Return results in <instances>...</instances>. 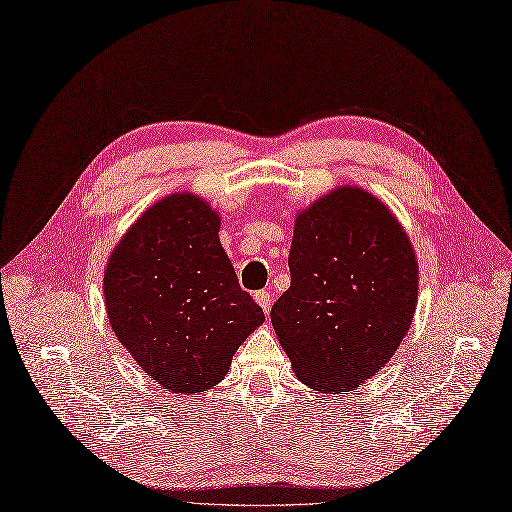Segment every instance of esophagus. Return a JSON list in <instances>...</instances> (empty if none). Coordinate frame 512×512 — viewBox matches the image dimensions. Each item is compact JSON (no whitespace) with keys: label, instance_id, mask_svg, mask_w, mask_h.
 Listing matches in <instances>:
<instances>
[{"label":"esophagus","instance_id":"obj_1","mask_svg":"<svg viewBox=\"0 0 512 512\" xmlns=\"http://www.w3.org/2000/svg\"><path fill=\"white\" fill-rule=\"evenodd\" d=\"M254 299H256V303L262 307V312H265V314H269V312H271V305H273L271 292H267V290H258V292L254 294Z\"/></svg>","mask_w":512,"mask_h":512}]
</instances>
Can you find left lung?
Masks as SVG:
<instances>
[{
    "instance_id": "left-lung-1",
    "label": "left lung",
    "mask_w": 512,
    "mask_h": 512,
    "mask_svg": "<svg viewBox=\"0 0 512 512\" xmlns=\"http://www.w3.org/2000/svg\"><path fill=\"white\" fill-rule=\"evenodd\" d=\"M290 288L271 309L297 378L346 393L374 376L408 333L418 294L410 239L378 198L339 188L301 213Z\"/></svg>"
}]
</instances>
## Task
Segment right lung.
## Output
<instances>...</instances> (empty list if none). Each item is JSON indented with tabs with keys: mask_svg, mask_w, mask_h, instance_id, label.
<instances>
[{
	"mask_svg": "<svg viewBox=\"0 0 512 512\" xmlns=\"http://www.w3.org/2000/svg\"><path fill=\"white\" fill-rule=\"evenodd\" d=\"M220 218L192 194L153 205L104 273L119 342L158 384L192 395L218 384L243 339L265 320L220 243Z\"/></svg>",
	"mask_w": 512,
	"mask_h": 512,
	"instance_id": "add662e5",
	"label": "right lung"
}]
</instances>
